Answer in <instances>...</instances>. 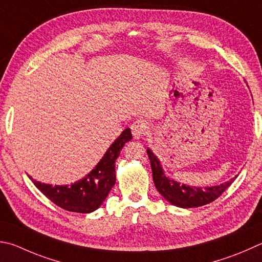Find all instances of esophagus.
<instances>
[{
	"instance_id": "34e87169",
	"label": "esophagus",
	"mask_w": 262,
	"mask_h": 262,
	"mask_svg": "<svg viewBox=\"0 0 262 262\" xmlns=\"http://www.w3.org/2000/svg\"><path fill=\"white\" fill-rule=\"evenodd\" d=\"M147 128H149V126H147V122L142 120V119L134 121L130 126L132 134L135 137V139H140V137L144 136L146 130H147Z\"/></svg>"
}]
</instances>
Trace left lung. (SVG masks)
<instances>
[{
	"mask_svg": "<svg viewBox=\"0 0 262 262\" xmlns=\"http://www.w3.org/2000/svg\"><path fill=\"white\" fill-rule=\"evenodd\" d=\"M146 152L151 163L152 178H154V182L157 190H158L161 193V196L165 199H167L169 203H172L173 205H177L179 207H198L210 204L213 201H215L216 198L220 197L225 192V190L236 179L235 177V179H231L226 183L208 188H196L189 187V185L185 184H180L177 181L166 178L158 158L152 154L150 149H147Z\"/></svg>",
	"mask_w": 262,
	"mask_h": 262,
	"instance_id": "obj_1",
	"label": "left lung"
}]
</instances>
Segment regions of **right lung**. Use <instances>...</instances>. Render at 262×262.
Wrapping results in <instances>:
<instances>
[{
  "instance_id": "1",
  "label": "right lung",
  "mask_w": 262,
  "mask_h": 262,
  "mask_svg": "<svg viewBox=\"0 0 262 262\" xmlns=\"http://www.w3.org/2000/svg\"><path fill=\"white\" fill-rule=\"evenodd\" d=\"M132 139L129 128L108 147L102 160L82 180L71 185H51L33 180L35 187L50 201L69 212L90 213L101 206L116 183V160L123 145Z\"/></svg>"
}]
</instances>
